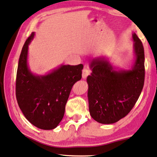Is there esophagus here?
<instances>
[{
	"mask_svg": "<svg viewBox=\"0 0 157 157\" xmlns=\"http://www.w3.org/2000/svg\"><path fill=\"white\" fill-rule=\"evenodd\" d=\"M89 74H90V71L88 69H83L82 71V78L86 79Z\"/></svg>",
	"mask_w": 157,
	"mask_h": 157,
	"instance_id": "1",
	"label": "esophagus"
}]
</instances>
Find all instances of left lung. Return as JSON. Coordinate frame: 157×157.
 <instances>
[{
	"mask_svg": "<svg viewBox=\"0 0 157 157\" xmlns=\"http://www.w3.org/2000/svg\"><path fill=\"white\" fill-rule=\"evenodd\" d=\"M133 63L129 69L113 66L105 57L90 61L87 77L91 117L102 124L119 121L128 114L138 100L144 81V53L141 40L132 33Z\"/></svg>",
	"mask_w": 157,
	"mask_h": 157,
	"instance_id": "8db88e82",
	"label": "left lung"
}]
</instances>
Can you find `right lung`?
I'll return each mask as SVG.
<instances>
[{
    "mask_svg": "<svg viewBox=\"0 0 157 157\" xmlns=\"http://www.w3.org/2000/svg\"><path fill=\"white\" fill-rule=\"evenodd\" d=\"M32 32L21 50L17 71L16 98L26 119L43 130L58 126L64 117L65 105L72 86L81 80L83 64H61L44 75L30 70L28 64L29 45Z\"/></svg>",
    "mask_w": 157,
    "mask_h": 157,
    "instance_id": "obj_1",
    "label": "right lung"
}]
</instances>
